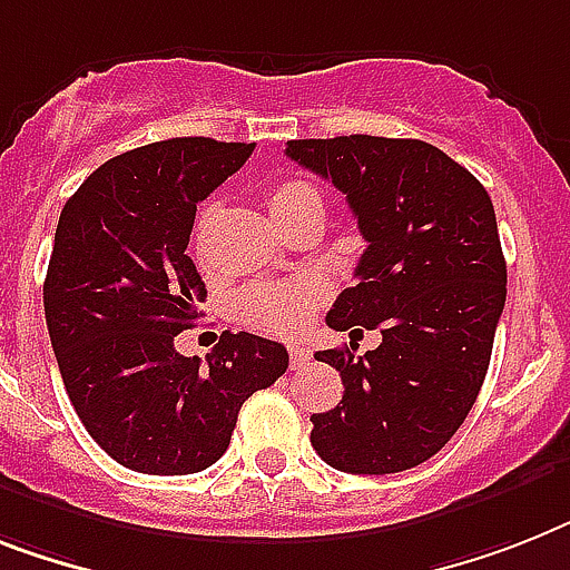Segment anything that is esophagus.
Segmentation results:
<instances>
[{"instance_id":"obj_1","label":"esophagus","mask_w":570,"mask_h":570,"mask_svg":"<svg viewBox=\"0 0 570 570\" xmlns=\"http://www.w3.org/2000/svg\"><path fill=\"white\" fill-rule=\"evenodd\" d=\"M288 352H291V366H294V370H299V366H305L308 361H312V350H308V346H299V343H294Z\"/></svg>"}]
</instances>
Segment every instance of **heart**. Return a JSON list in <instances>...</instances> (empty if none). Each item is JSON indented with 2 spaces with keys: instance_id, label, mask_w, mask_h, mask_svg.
<instances>
[{
  "instance_id": "b5f03b06",
  "label": "heart",
  "mask_w": 570,
  "mask_h": 570,
  "mask_svg": "<svg viewBox=\"0 0 570 570\" xmlns=\"http://www.w3.org/2000/svg\"><path fill=\"white\" fill-rule=\"evenodd\" d=\"M305 204H323L314 186L303 180H279L274 183V189L267 191V206L274 220H285L294 215L296 209H303ZM218 204H209L200 209L195 227V250H200V235H204L206 220L215 215ZM328 296L326 282L323 279H299L285 282V285H265V288H253L247 294L238 296V314L244 323H250L265 332H276V335H296L308 326V320L314 317L317 305Z\"/></svg>"
}]
</instances>
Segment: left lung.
<instances>
[{
    "label": "left lung",
    "instance_id": "left-lung-1",
    "mask_svg": "<svg viewBox=\"0 0 570 570\" xmlns=\"http://www.w3.org/2000/svg\"><path fill=\"white\" fill-rule=\"evenodd\" d=\"M294 163L332 180L366 250L326 323L375 350H323L343 399L312 416V445L341 472L393 474L434 458L487 379L507 262L492 200L472 171L422 139H294ZM352 346V343H350Z\"/></svg>",
    "mask_w": 570,
    "mask_h": 570
}]
</instances>
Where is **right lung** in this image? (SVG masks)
I'll use <instances>...</instances> for the list:
<instances>
[{
    "instance_id": "right-lung-1",
    "label": "right lung",
    "mask_w": 570,
    "mask_h": 570,
    "mask_svg": "<svg viewBox=\"0 0 570 570\" xmlns=\"http://www.w3.org/2000/svg\"><path fill=\"white\" fill-rule=\"evenodd\" d=\"M256 145L183 136L89 174L66 200L42 285L60 379L116 463L191 474L227 451L242 404L288 370L285 346L224 332L200 358L174 350L206 285L186 256L197 204Z\"/></svg>"
}]
</instances>
